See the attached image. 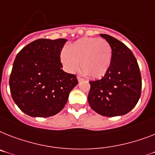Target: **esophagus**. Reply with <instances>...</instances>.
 <instances>
[{"label": "esophagus", "mask_w": 155, "mask_h": 155, "mask_svg": "<svg viewBox=\"0 0 155 155\" xmlns=\"http://www.w3.org/2000/svg\"><path fill=\"white\" fill-rule=\"evenodd\" d=\"M77 78H78V81L79 82H80V81H82L84 80V79H83L82 78H81V77H79V76L77 77Z\"/></svg>", "instance_id": "34e87169"}]
</instances>
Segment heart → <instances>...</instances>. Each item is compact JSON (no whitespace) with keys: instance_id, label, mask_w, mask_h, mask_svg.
Here are the masks:
<instances>
[{"instance_id":"b5f03b06","label":"heart","mask_w":155,"mask_h":155,"mask_svg":"<svg viewBox=\"0 0 155 155\" xmlns=\"http://www.w3.org/2000/svg\"><path fill=\"white\" fill-rule=\"evenodd\" d=\"M112 49L108 42L99 38H82L62 49L60 60L65 70L74 73L78 67L84 74L101 78L108 72L112 62Z\"/></svg>"}]
</instances>
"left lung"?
Here are the masks:
<instances>
[{"instance_id":"1","label":"left lung","mask_w":155,"mask_h":155,"mask_svg":"<svg viewBox=\"0 0 155 155\" xmlns=\"http://www.w3.org/2000/svg\"><path fill=\"white\" fill-rule=\"evenodd\" d=\"M112 47V58L108 72L101 79L89 81V105L104 116L127 114L139 101L142 78L137 60L125 44L114 37L101 34Z\"/></svg>"}]
</instances>
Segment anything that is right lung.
<instances>
[{"instance_id":"1","label":"right lung","mask_w":155,"mask_h":155,"mask_svg":"<svg viewBox=\"0 0 155 155\" xmlns=\"http://www.w3.org/2000/svg\"><path fill=\"white\" fill-rule=\"evenodd\" d=\"M66 41L36 39L17 54L10 74V92L25 114L33 117L56 115L78 83L76 75L62 70L60 54Z\"/></svg>"}]
</instances>
